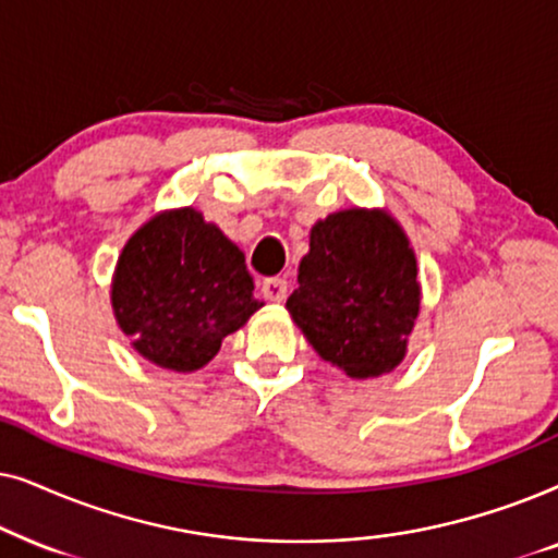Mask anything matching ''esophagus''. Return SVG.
I'll use <instances>...</instances> for the list:
<instances>
[{
  "mask_svg": "<svg viewBox=\"0 0 558 558\" xmlns=\"http://www.w3.org/2000/svg\"><path fill=\"white\" fill-rule=\"evenodd\" d=\"M259 288H263V295L267 301H286L288 295V280L286 278H265L263 283H259Z\"/></svg>",
  "mask_w": 558,
  "mask_h": 558,
  "instance_id": "1",
  "label": "esophagus"
}]
</instances>
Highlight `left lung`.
Segmentation results:
<instances>
[{"instance_id":"obj_1","label":"left lung","mask_w":558,"mask_h":558,"mask_svg":"<svg viewBox=\"0 0 558 558\" xmlns=\"http://www.w3.org/2000/svg\"><path fill=\"white\" fill-rule=\"evenodd\" d=\"M415 275L411 242L388 211H337L311 229L286 308L322 360L354 380L380 377L405 356L421 308Z\"/></svg>"}]
</instances>
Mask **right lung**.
<instances>
[{"instance_id":"add662e5","label":"right lung","mask_w":558,"mask_h":558,"mask_svg":"<svg viewBox=\"0 0 558 558\" xmlns=\"http://www.w3.org/2000/svg\"><path fill=\"white\" fill-rule=\"evenodd\" d=\"M242 250L196 209L162 211L119 255L111 308L145 360L193 373L263 308Z\"/></svg>"}]
</instances>
